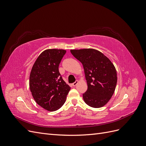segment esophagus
<instances>
[{
    "label": "esophagus",
    "mask_w": 146,
    "mask_h": 146,
    "mask_svg": "<svg viewBox=\"0 0 146 146\" xmlns=\"http://www.w3.org/2000/svg\"><path fill=\"white\" fill-rule=\"evenodd\" d=\"M78 80H77V81H76L75 82H74L73 83H72V85L74 86H76L77 84H78Z\"/></svg>",
    "instance_id": "1"
}]
</instances>
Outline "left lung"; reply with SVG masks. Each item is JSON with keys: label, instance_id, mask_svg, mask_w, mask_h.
<instances>
[{"label": "left lung", "instance_id": "obj_1", "mask_svg": "<svg viewBox=\"0 0 146 146\" xmlns=\"http://www.w3.org/2000/svg\"><path fill=\"white\" fill-rule=\"evenodd\" d=\"M82 63L88 90L83 94L85 102L91 107L100 108L111 98L117 84V72L111 61L93 48L70 50Z\"/></svg>", "mask_w": 146, "mask_h": 146}]
</instances>
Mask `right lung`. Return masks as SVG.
I'll list each match as a JSON object with an SVG mask.
<instances>
[{
  "label": "right lung",
  "mask_w": 146,
  "mask_h": 146,
  "mask_svg": "<svg viewBox=\"0 0 146 146\" xmlns=\"http://www.w3.org/2000/svg\"><path fill=\"white\" fill-rule=\"evenodd\" d=\"M66 50L47 49L39 55L30 75L29 86L35 102L49 111L64 104L70 87L63 80L58 67Z\"/></svg>",
  "instance_id": "obj_1"
}]
</instances>
